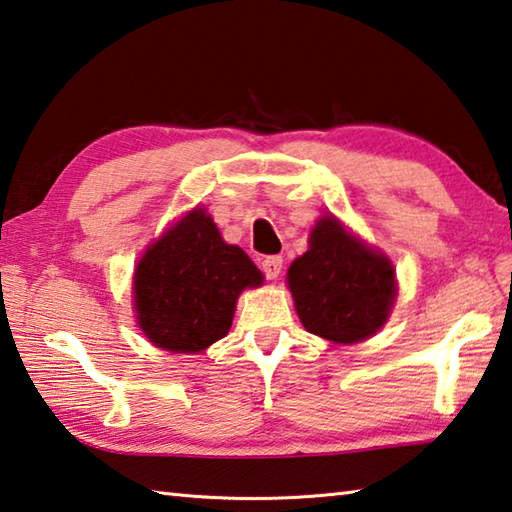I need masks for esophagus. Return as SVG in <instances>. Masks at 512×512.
Instances as JSON below:
<instances>
[{"mask_svg":"<svg viewBox=\"0 0 512 512\" xmlns=\"http://www.w3.org/2000/svg\"><path fill=\"white\" fill-rule=\"evenodd\" d=\"M260 269L263 274L269 278V281H276L278 276L283 272V258L281 256H267L263 263H260Z\"/></svg>","mask_w":512,"mask_h":512,"instance_id":"esophagus-1","label":"esophagus"}]
</instances>
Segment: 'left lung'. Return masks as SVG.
<instances>
[{
    "label": "left lung",
    "mask_w": 512,
    "mask_h": 512,
    "mask_svg": "<svg viewBox=\"0 0 512 512\" xmlns=\"http://www.w3.org/2000/svg\"><path fill=\"white\" fill-rule=\"evenodd\" d=\"M287 285L305 330L343 345L379 332L397 296L390 258L334 216L318 220L310 249L289 265Z\"/></svg>",
    "instance_id": "8db88e82"
}]
</instances>
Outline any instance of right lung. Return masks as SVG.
<instances>
[{"label": "right lung", "mask_w": 512, "mask_h": 512, "mask_svg": "<svg viewBox=\"0 0 512 512\" xmlns=\"http://www.w3.org/2000/svg\"><path fill=\"white\" fill-rule=\"evenodd\" d=\"M258 285V267L243 249L227 245L207 211L196 207L140 258L133 305L153 345L196 354L227 336L240 292Z\"/></svg>", "instance_id": "add662e5"}]
</instances>
